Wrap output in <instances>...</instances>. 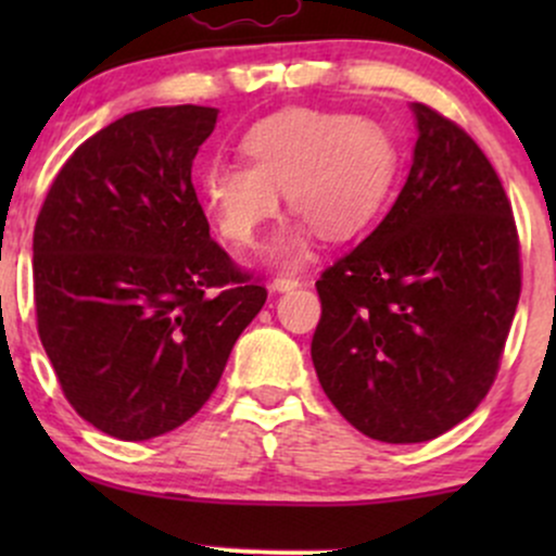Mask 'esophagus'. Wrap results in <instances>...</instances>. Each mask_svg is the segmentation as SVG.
I'll use <instances>...</instances> for the list:
<instances>
[{
    "mask_svg": "<svg viewBox=\"0 0 556 556\" xmlns=\"http://www.w3.org/2000/svg\"><path fill=\"white\" fill-rule=\"evenodd\" d=\"M295 287H300V279L290 277V274H279V277L271 282L274 292H287V290H295Z\"/></svg>",
    "mask_w": 556,
    "mask_h": 556,
    "instance_id": "obj_1",
    "label": "esophagus"
}]
</instances>
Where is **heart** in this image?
Returning a JSON list of instances; mask_svg holds the SVG:
<instances>
[{
	"label": "heart",
	"instance_id": "obj_1",
	"mask_svg": "<svg viewBox=\"0 0 556 556\" xmlns=\"http://www.w3.org/2000/svg\"><path fill=\"white\" fill-rule=\"evenodd\" d=\"M240 149L248 164L214 159L198 175V193L216 232L248 248L277 216V190H285L300 219L274 240L269 256L279 266L303 264L314 227L329 240L361 232L384 206L397 175L389 132L348 112H277L253 125Z\"/></svg>",
	"mask_w": 556,
	"mask_h": 556
}]
</instances>
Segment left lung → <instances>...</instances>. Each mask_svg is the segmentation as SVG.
<instances>
[{
  "mask_svg": "<svg viewBox=\"0 0 556 556\" xmlns=\"http://www.w3.org/2000/svg\"><path fill=\"white\" fill-rule=\"evenodd\" d=\"M410 175L381 225L316 282L311 358L348 424L387 444L442 437L494 384L520 298L513 208L455 123L410 104Z\"/></svg>",
  "mask_w": 556,
  "mask_h": 556,
  "instance_id": "obj_1",
  "label": "left lung"
}]
</instances>
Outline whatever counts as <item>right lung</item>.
Listing matches in <instances>:
<instances>
[{"label":"right lung","instance_id":"obj_1","mask_svg":"<svg viewBox=\"0 0 556 556\" xmlns=\"http://www.w3.org/2000/svg\"><path fill=\"white\" fill-rule=\"evenodd\" d=\"M214 106H151L67 159L34 232L38 337L80 418L162 437L212 397L266 290L208 235L190 169Z\"/></svg>","mask_w":556,"mask_h":556}]
</instances>
